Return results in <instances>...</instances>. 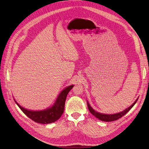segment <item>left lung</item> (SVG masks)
<instances>
[{
  "label": "left lung",
  "mask_w": 149,
  "mask_h": 149,
  "mask_svg": "<svg viewBox=\"0 0 149 149\" xmlns=\"http://www.w3.org/2000/svg\"><path fill=\"white\" fill-rule=\"evenodd\" d=\"M137 100H138V98L137 99V100L135 101V102L132 104V105L129 107L128 108L126 109L125 110H124L123 111L119 112V113H115V114H103V113H99L96 112L94 109H93L89 104V103L87 101V105H88V107L89 109V111L91 112V113H92L93 115H95V116L98 119H100L101 121H104V122H112V121H115V120H117L118 119H119L120 118L122 117L123 115H125L126 113L128 112L134 106V104L136 103Z\"/></svg>",
  "instance_id": "8db88e82"
}]
</instances>
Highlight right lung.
Returning <instances> with one entry per match:
<instances>
[{
	"label": "right lung",
	"instance_id": "add662e5",
	"mask_svg": "<svg viewBox=\"0 0 149 149\" xmlns=\"http://www.w3.org/2000/svg\"><path fill=\"white\" fill-rule=\"evenodd\" d=\"M74 85H70L65 88L59 95L57 100L53 106L44 111H33L22 107L19 104L15 101L18 106L20 108L23 113L29 118L34 121L35 122L42 124H48L56 122L58 120L64 111L65 101L66 97L70 90L72 88Z\"/></svg>",
	"mask_w": 149,
	"mask_h": 149
}]
</instances>
